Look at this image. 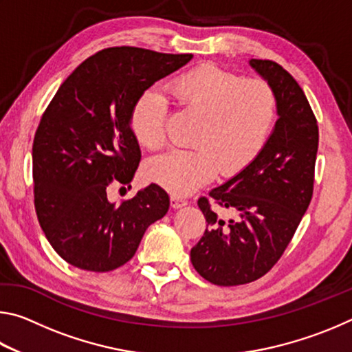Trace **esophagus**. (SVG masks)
Returning <instances> with one entry per match:
<instances>
[{"instance_id":"esophagus-1","label":"esophagus","mask_w":352,"mask_h":352,"mask_svg":"<svg viewBox=\"0 0 352 352\" xmlns=\"http://www.w3.org/2000/svg\"><path fill=\"white\" fill-rule=\"evenodd\" d=\"M188 205V200L183 199L182 195H177V194H172L170 195V206L175 208V210H178V208H183Z\"/></svg>"}]
</instances>
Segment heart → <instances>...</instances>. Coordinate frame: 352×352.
<instances>
[{
    "label": "heart",
    "mask_w": 352,
    "mask_h": 352,
    "mask_svg": "<svg viewBox=\"0 0 352 352\" xmlns=\"http://www.w3.org/2000/svg\"><path fill=\"white\" fill-rule=\"evenodd\" d=\"M172 90L183 107L200 116L190 151H170L152 158L147 175L174 194H188L219 170L234 174L264 147L276 116V98L269 83L242 79L230 71L204 65L177 77ZM135 138L147 148L166 142V99L147 88L130 111Z\"/></svg>",
    "instance_id": "heart-1"
}]
</instances>
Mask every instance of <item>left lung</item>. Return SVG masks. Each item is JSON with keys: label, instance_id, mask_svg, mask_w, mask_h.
I'll list each match as a JSON object with an SVG mask.
<instances>
[{"label": "left lung", "instance_id": "8db88e82", "mask_svg": "<svg viewBox=\"0 0 352 352\" xmlns=\"http://www.w3.org/2000/svg\"><path fill=\"white\" fill-rule=\"evenodd\" d=\"M272 87L278 119L264 147L234 177L211 189L236 219L225 222L199 199L210 228L190 250L194 269L217 285H241L264 276L300 225L312 199L318 126L305 91L281 65L250 58Z\"/></svg>", "mask_w": 352, "mask_h": 352}]
</instances>
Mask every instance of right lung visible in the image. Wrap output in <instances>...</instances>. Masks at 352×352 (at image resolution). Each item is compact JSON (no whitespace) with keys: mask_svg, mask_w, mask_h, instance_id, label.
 Segmentation results:
<instances>
[{"mask_svg":"<svg viewBox=\"0 0 352 352\" xmlns=\"http://www.w3.org/2000/svg\"><path fill=\"white\" fill-rule=\"evenodd\" d=\"M192 54L121 46L82 62L41 116L32 146L34 201L57 254L88 272H110L133 258L148 225L166 216L169 195L148 184L113 204V184H130L141 151L130 127L135 100Z\"/></svg>","mask_w":352,"mask_h":352,"instance_id":"right-lung-1","label":"right lung"}]
</instances>
